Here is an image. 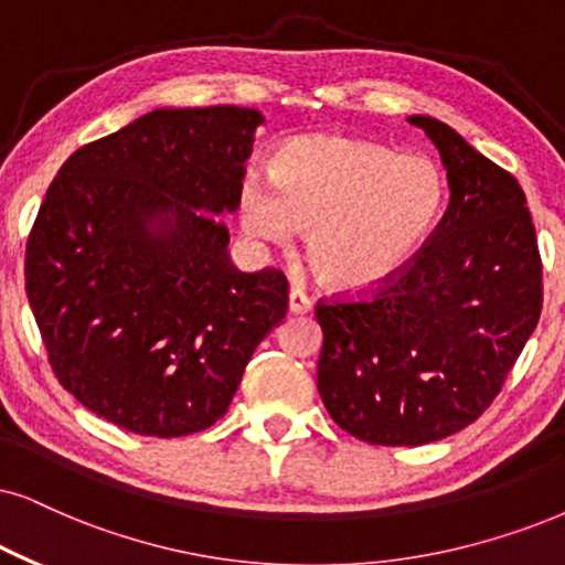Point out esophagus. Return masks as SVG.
Masks as SVG:
<instances>
[{
	"label": "esophagus",
	"instance_id": "esophagus-1",
	"mask_svg": "<svg viewBox=\"0 0 565 565\" xmlns=\"http://www.w3.org/2000/svg\"><path fill=\"white\" fill-rule=\"evenodd\" d=\"M312 307V302H310V297L305 295L302 289L299 287H291L289 289V310L291 312H307Z\"/></svg>",
	"mask_w": 565,
	"mask_h": 565
}]
</instances>
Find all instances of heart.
Masks as SVG:
<instances>
[{
	"instance_id": "obj_1",
	"label": "heart",
	"mask_w": 565,
	"mask_h": 565,
	"mask_svg": "<svg viewBox=\"0 0 565 565\" xmlns=\"http://www.w3.org/2000/svg\"><path fill=\"white\" fill-rule=\"evenodd\" d=\"M270 184L247 177L239 221L249 237L287 245L307 234L318 278L370 291L409 263L446 211V180L430 156L367 140L297 138L270 156Z\"/></svg>"
}]
</instances>
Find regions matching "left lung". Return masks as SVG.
I'll list each match as a JSON object with an SVG mask.
<instances>
[{
    "label": "left lung",
    "mask_w": 565,
    "mask_h": 565,
    "mask_svg": "<svg viewBox=\"0 0 565 565\" xmlns=\"http://www.w3.org/2000/svg\"><path fill=\"white\" fill-rule=\"evenodd\" d=\"M451 203L391 281L320 299L318 391L333 423L373 446H423L472 425L537 328L542 258L524 190L430 117Z\"/></svg>",
    "instance_id": "8db88e82"
}]
</instances>
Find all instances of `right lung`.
Here are the masks:
<instances>
[{
  "label": "right lung",
  "mask_w": 565,
  "mask_h": 565,
  "mask_svg": "<svg viewBox=\"0 0 565 565\" xmlns=\"http://www.w3.org/2000/svg\"><path fill=\"white\" fill-rule=\"evenodd\" d=\"M260 111L156 109L77 148L25 247V291L56 381L151 438L211 427L289 310L278 268L242 274L230 232Z\"/></svg>",
  "instance_id": "obj_1"
}]
</instances>
